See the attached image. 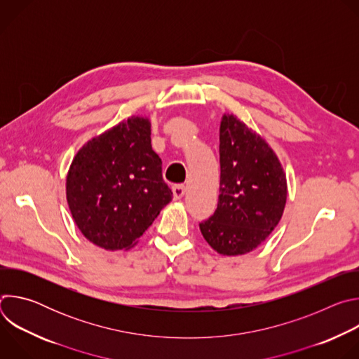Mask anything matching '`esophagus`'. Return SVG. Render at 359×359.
Listing matches in <instances>:
<instances>
[{"mask_svg":"<svg viewBox=\"0 0 359 359\" xmlns=\"http://www.w3.org/2000/svg\"><path fill=\"white\" fill-rule=\"evenodd\" d=\"M172 191H173L175 200H179V198H182V197L184 196V193H186V186H184V184H175V186L172 187Z\"/></svg>","mask_w":359,"mask_h":359,"instance_id":"1","label":"esophagus"}]
</instances>
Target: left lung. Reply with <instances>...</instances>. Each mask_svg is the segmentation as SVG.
Segmentation results:
<instances>
[{
  "label": "left lung",
  "instance_id": "8db88e82",
  "mask_svg": "<svg viewBox=\"0 0 359 359\" xmlns=\"http://www.w3.org/2000/svg\"><path fill=\"white\" fill-rule=\"evenodd\" d=\"M287 201V179L270 144L237 116L220 123V194L215 215L200 223L213 250L241 255L277 227Z\"/></svg>",
  "mask_w": 359,
  "mask_h": 359
}]
</instances>
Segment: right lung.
<instances>
[{
	"mask_svg": "<svg viewBox=\"0 0 359 359\" xmlns=\"http://www.w3.org/2000/svg\"><path fill=\"white\" fill-rule=\"evenodd\" d=\"M150 121L132 116L86 142L67 175V201L81 233L105 250H128L172 200Z\"/></svg>",
	"mask_w": 359,
	"mask_h": 359,
	"instance_id": "add662e5",
	"label": "right lung"
}]
</instances>
